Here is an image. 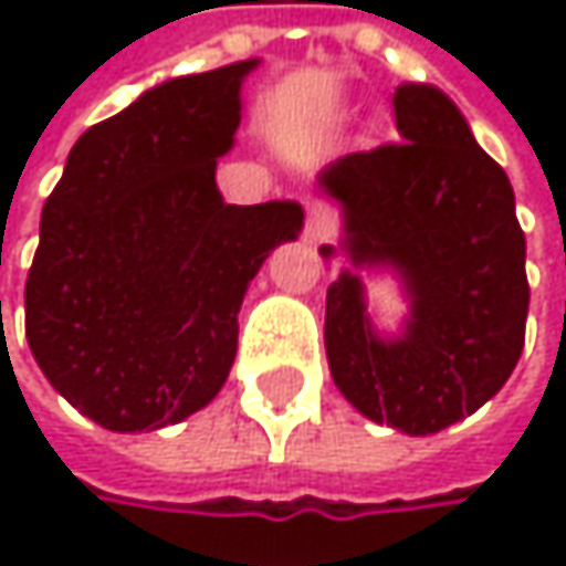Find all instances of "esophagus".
<instances>
[{
	"mask_svg": "<svg viewBox=\"0 0 566 566\" xmlns=\"http://www.w3.org/2000/svg\"><path fill=\"white\" fill-rule=\"evenodd\" d=\"M334 232V212L324 202H307V219H304V239L307 242H327Z\"/></svg>",
	"mask_w": 566,
	"mask_h": 566,
	"instance_id": "esophagus-1",
	"label": "esophagus"
}]
</instances>
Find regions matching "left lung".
<instances>
[{"label": "left lung", "mask_w": 566, "mask_h": 566, "mask_svg": "<svg viewBox=\"0 0 566 566\" xmlns=\"http://www.w3.org/2000/svg\"><path fill=\"white\" fill-rule=\"evenodd\" d=\"M399 140L347 154L317 186L344 209L350 269L327 287L324 347L337 390L367 419L439 432L505 387L527 321L524 232L505 170L432 84H399ZM334 259V245H321ZM357 268H394L410 297L399 338L369 324Z\"/></svg>", "instance_id": "8db88e82"}]
</instances>
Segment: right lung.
I'll use <instances>...</instances> for the list:
<instances>
[{
    "label": "right lung",
    "mask_w": 566,
    "mask_h": 566,
    "mask_svg": "<svg viewBox=\"0 0 566 566\" xmlns=\"http://www.w3.org/2000/svg\"><path fill=\"white\" fill-rule=\"evenodd\" d=\"M255 64L164 81L84 130L42 209L25 337L111 432L172 426L222 390L249 282L301 232L297 202L229 206L216 186Z\"/></svg>",
    "instance_id": "1"
}]
</instances>
